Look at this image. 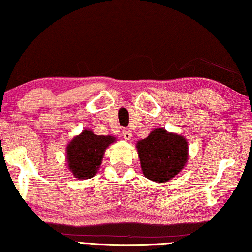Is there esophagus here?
I'll use <instances>...</instances> for the list:
<instances>
[{
	"label": "esophagus",
	"mask_w": 252,
	"mask_h": 252,
	"mask_svg": "<svg viewBox=\"0 0 252 252\" xmlns=\"http://www.w3.org/2000/svg\"><path fill=\"white\" fill-rule=\"evenodd\" d=\"M122 134L124 136V139H126V141H129L131 136H133V134H131V130L128 129V128H124L122 130Z\"/></svg>",
	"instance_id": "34e87169"
}]
</instances>
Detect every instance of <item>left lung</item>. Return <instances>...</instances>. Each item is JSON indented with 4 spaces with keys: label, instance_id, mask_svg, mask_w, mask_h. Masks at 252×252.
<instances>
[{
    "label": "left lung",
    "instance_id": "left-lung-1",
    "mask_svg": "<svg viewBox=\"0 0 252 252\" xmlns=\"http://www.w3.org/2000/svg\"><path fill=\"white\" fill-rule=\"evenodd\" d=\"M137 152L144 176L156 183H166L187 162L188 144L180 135L158 128L137 143Z\"/></svg>",
    "mask_w": 252,
    "mask_h": 252
}]
</instances>
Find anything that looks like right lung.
<instances>
[{"mask_svg": "<svg viewBox=\"0 0 252 252\" xmlns=\"http://www.w3.org/2000/svg\"><path fill=\"white\" fill-rule=\"evenodd\" d=\"M115 139L113 136L95 135L91 130L82 131L67 146L68 169L79 179H90L99 170L107 146Z\"/></svg>", "mask_w": 252, "mask_h": 252, "instance_id": "add662e5", "label": "right lung"}]
</instances>
